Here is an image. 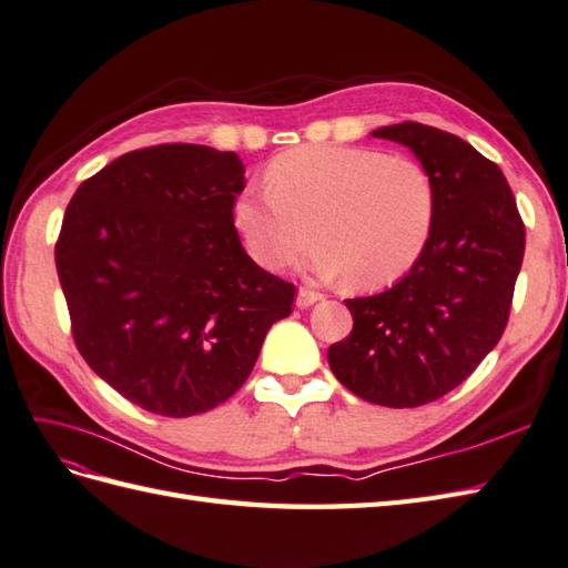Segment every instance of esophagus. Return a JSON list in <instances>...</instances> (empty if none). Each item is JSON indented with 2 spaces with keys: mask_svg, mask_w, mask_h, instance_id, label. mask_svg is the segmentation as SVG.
<instances>
[{
  "mask_svg": "<svg viewBox=\"0 0 568 568\" xmlns=\"http://www.w3.org/2000/svg\"><path fill=\"white\" fill-rule=\"evenodd\" d=\"M318 300H324V295L322 293H314V290H310V287H300L297 290V300H295V304L300 310H310L312 304H316Z\"/></svg>",
  "mask_w": 568,
  "mask_h": 568,
  "instance_id": "obj_1",
  "label": "esophagus"
}]
</instances>
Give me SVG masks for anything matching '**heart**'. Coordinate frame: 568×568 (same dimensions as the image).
<instances>
[{
  "instance_id": "obj_1",
  "label": "heart",
  "mask_w": 568,
  "mask_h": 568,
  "mask_svg": "<svg viewBox=\"0 0 568 568\" xmlns=\"http://www.w3.org/2000/svg\"><path fill=\"white\" fill-rule=\"evenodd\" d=\"M268 186L232 201V223L261 266L283 268L314 237L318 278L384 287L413 268L429 240L436 192L413 158L359 145H300L268 165Z\"/></svg>"
}]
</instances>
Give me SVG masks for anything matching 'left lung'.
Masks as SVG:
<instances>
[{"mask_svg":"<svg viewBox=\"0 0 568 568\" xmlns=\"http://www.w3.org/2000/svg\"><path fill=\"white\" fill-rule=\"evenodd\" d=\"M434 182L436 213L413 268L372 297L345 300L353 333L328 347L336 379L362 400L417 408L463 384L499 343L526 252L504 172L468 141L427 124L379 126Z\"/></svg>","mask_w":568,"mask_h":568,"instance_id":"left-lung-1","label":"left lung"}]
</instances>
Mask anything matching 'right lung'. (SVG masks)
<instances>
[{"mask_svg":"<svg viewBox=\"0 0 568 568\" xmlns=\"http://www.w3.org/2000/svg\"><path fill=\"white\" fill-rule=\"evenodd\" d=\"M244 184L237 153L165 143L112 160L69 201L54 261L71 333L143 410L225 403L293 312L295 285L254 264L232 223Z\"/></svg>","mask_w":568,"mask_h":568,"instance_id":"right-lung-1","label":"right lung"}]
</instances>
